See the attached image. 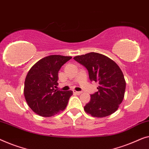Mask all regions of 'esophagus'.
Segmentation results:
<instances>
[{
    "mask_svg": "<svg viewBox=\"0 0 149 149\" xmlns=\"http://www.w3.org/2000/svg\"><path fill=\"white\" fill-rule=\"evenodd\" d=\"M73 93H74V94H75V95H80V94L82 93V92H81V91H73Z\"/></svg>",
    "mask_w": 149,
    "mask_h": 149,
    "instance_id": "34e87169",
    "label": "esophagus"
}]
</instances>
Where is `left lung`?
Returning <instances> with one entry per match:
<instances>
[{"instance_id": "left-lung-1", "label": "left lung", "mask_w": 149, "mask_h": 149, "mask_svg": "<svg viewBox=\"0 0 149 149\" xmlns=\"http://www.w3.org/2000/svg\"><path fill=\"white\" fill-rule=\"evenodd\" d=\"M74 58L87 69L91 81L99 85L84 106L85 111L95 117H104L116 112L125 91V80L119 67L108 56L94 52Z\"/></svg>"}]
</instances>
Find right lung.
I'll return each instance as SVG.
<instances>
[{"mask_svg":"<svg viewBox=\"0 0 149 149\" xmlns=\"http://www.w3.org/2000/svg\"><path fill=\"white\" fill-rule=\"evenodd\" d=\"M72 58L56 54L46 56L28 72L25 79L24 96L28 106L36 114L49 117L66 108L73 92L54 88L58 84V71Z\"/></svg>","mask_w":149,"mask_h":149,"instance_id":"add662e5","label":"right lung"}]
</instances>
